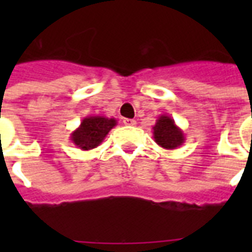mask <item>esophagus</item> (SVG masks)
Instances as JSON below:
<instances>
[{"mask_svg":"<svg viewBox=\"0 0 252 252\" xmlns=\"http://www.w3.org/2000/svg\"><path fill=\"white\" fill-rule=\"evenodd\" d=\"M123 123H124L126 126H136V120H133V119H124Z\"/></svg>","mask_w":252,"mask_h":252,"instance_id":"esophagus-1","label":"esophagus"}]
</instances>
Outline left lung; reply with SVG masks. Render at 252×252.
Instances as JSON below:
<instances>
[{
    "mask_svg": "<svg viewBox=\"0 0 252 252\" xmlns=\"http://www.w3.org/2000/svg\"><path fill=\"white\" fill-rule=\"evenodd\" d=\"M154 141L163 149L172 150L179 148L186 141L183 130L176 126L174 119L168 115H161L153 126Z\"/></svg>",
    "mask_w": 252,
    "mask_h": 252,
    "instance_id": "obj_1",
    "label": "left lung"
}]
</instances>
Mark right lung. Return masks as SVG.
I'll return each mask as SVG.
<instances>
[{
    "label": "right lung",
    "instance_id": "right-lung-1",
    "mask_svg": "<svg viewBox=\"0 0 252 252\" xmlns=\"http://www.w3.org/2000/svg\"><path fill=\"white\" fill-rule=\"evenodd\" d=\"M118 124L116 119L106 116H86L80 126L73 130L70 140L78 149H95L103 142L112 128Z\"/></svg>",
    "mask_w": 252,
    "mask_h": 252
}]
</instances>
